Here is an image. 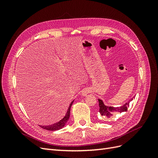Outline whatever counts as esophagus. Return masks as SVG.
Returning a JSON list of instances; mask_svg holds the SVG:
<instances>
[{
    "label": "esophagus",
    "mask_w": 158,
    "mask_h": 158,
    "mask_svg": "<svg viewBox=\"0 0 158 158\" xmlns=\"http://www.w3.org/2000/svg\"><path fill=\"white\" fill-rule=\"evenodd\" d=\"M89 93H90V90L89 89H88V88H85V89H84L82 90V95H84V96H85V95H86Z\"/></svg>",
    "instance_id": "34e87169"
}]
</instances>
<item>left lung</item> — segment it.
Returning a JSON list of instances; mask_svg holds the SVG:
<instances>
[{"label":"left lung","instance_id":"left-lung-1","mask_svg":"<svg viewBox=\"0 0 158 158\" xmlns=\"http://www.w3.org/2000/svg\"><path fill=\"white\" fill-rule=\"evenodd\" d=\"M135 98V97H134ZM133 99V98L131 99L128 102L123 106L120 107H109L105 106L102 100L98 99L99 106V113L101 114L102 118L104 120L107 121L112 118L117 113H121L123 112H127L128 110V107H129V103Z\"/></svg>","mask_w":158,"mask_h":158}]
</instances>
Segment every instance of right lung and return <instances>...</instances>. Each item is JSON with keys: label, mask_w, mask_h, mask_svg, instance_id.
<instances>
[{"label": "right lung", "mask_w": 158, "mask_h": 158, "mask_svg": "<svg viewBox=\"0 0 158 158\" xmlns=\"http://www.w3.org/2000/svg\"><path fill=\"white\" fill-rule=\"evenodd\" d=\"M73 102H74V101L71 102V103L69 106V107L68 109V111L65 114V116L64 117V118L63 119H61L60 121L53 124V125H48V126H40V127L44 129H45V130L51 131H57V130H59V129H60L62 128H63L64 127V125H66V123H67L68 120L69 119L70 108H71V106H72V105H73Z\"/></svg>", "instance_id": "add662e5"}]
</instances>
